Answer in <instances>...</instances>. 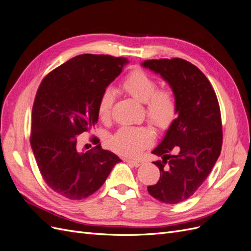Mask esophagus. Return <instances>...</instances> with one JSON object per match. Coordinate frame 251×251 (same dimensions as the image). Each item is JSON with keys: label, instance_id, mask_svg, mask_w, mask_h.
Instances as JSON below:
<instances>
[{"label": "esophagus", "instance_id": "1", "mask_svg": "<svg viewBox=\"0 0 251 251\" xmlns=\"http://www.w3.org/2000/svg\"><path fill=\"white\" fill-rule=\"evenodd\" d=\"M127 162H130L132 165L138 168V166H140L143 163V160H141V159H127Z\"/></svg>", "mask_w": 251, "mask_h": 251}]
</instances>
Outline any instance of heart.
Returning <instances> with one entry per match:
<instances>
[{
	"instance_id": "b5f03b06",
	"label": "heart",
	"mask_w": 251,
	"mask_h": 251,
	"mask_svg": "<svg viewBox=\"0 0 251 251\" xmlns=\"http://www.w3.org/2000/svg\"><path fill=\"white\" fill-rule=\"evenodd\" d=\"M120 89L144 103V112L149 123L158 130L168 128L177 115V100L174 90L169 87L158 88V82L142 70L128 73L120 82ZM115 96L111 89H105L97 103L98 117L103 123L111 118ZM154 142V134L150 128L140 126L121 127L109 140L110 148L126 157L139 155Z\"/></svg>"
}]
</instances>
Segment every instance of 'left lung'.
<instances>
[{
	"label": "left lung",
	"instance_id": "8db88e82",
	"mask_svg": "<svg viewBox=\"0 0 251 251\" xmlns=\"http://www.w3.org/2000/svg\"><path fill=\"white\" fill-rule=\"evenodd\" d=\"M142 66L159 73L176 94L178 117L151 153L160 179L148 186L158 201L177 204L192 197L210 174L221 153L223 132L220 105L207 77L182 58L144 60ZM175 150L176 153L171 154Z\"/></svg>",
	"mask_w": 251,
	"mask_h": 251
}]
</instances>
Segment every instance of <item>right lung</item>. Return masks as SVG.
<instances>
[{
  "mask_svg": "<svg viewBox=\"0 0 251 251\" xmlns=\"http://www.w3.org/2000/svg\"><path fill=\"white\" fill-rule=\"evenodd\" d=\"M128 63L126 57L81 54L48 73L37 89L32 107L30 144L47 185L70 200L93 195L120 159L103 150L100 139L81 153L77 135L98 120L101 93Z\"/></svg>",
  "mask_w": 251,
  "mask_h": 251,
  "instance_id": "add662e5",
  "label": "right lung"
}]
</instances>
